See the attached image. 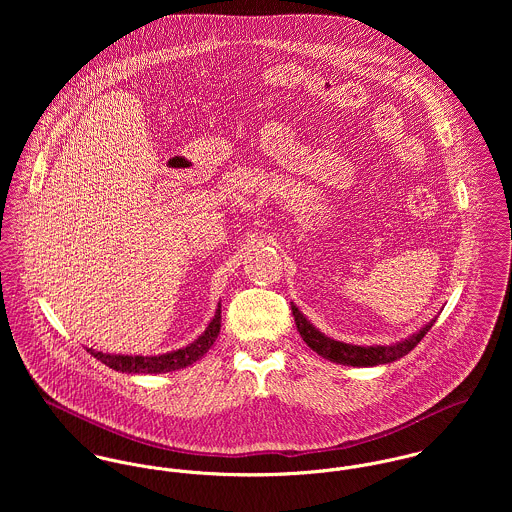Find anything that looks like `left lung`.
I'll use <instances>...</instances> for the list:
<instances>
[{
	"label": "left lung",
	"instance_id": "left-lung-1",
	"mask_svg": "<svg viewBox=\"0 0 512 512\" xmlns=\"http://www.w3.org/2000/svg\"><path fill=\"white\" fill-rule=\"evenodd\" d=\"M293 319L297 325V331L301 335V339L307 343V347H311L317 355H321L327 361H333L337 365L349 366H376L386 365L392 361L402 359L404 355H408L422 339L424 335L432 329V325L436 323V319H432L426 327H422L416 335H412L410 339H404L400 343L394 345H376V347H361V345H349V343H341L335 339L325 337L319 329H315L305 317L303 313L292 303Z\"/></svg>",
	"mask_w": 512,
	"mask_h": 512
}]
</instances>
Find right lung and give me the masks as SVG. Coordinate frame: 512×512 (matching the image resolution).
I'll return each mask as SVG.
<instances>
[{"label":"right lung","instance_id":"1","mask_svg":"<svg viewBox=\"0 0 512 512\" xmlns=\"http://www.w3.org/2000/svg\"><path fill=\"white\" fill-rule=\"evenodd\" d=\"M220 333V305L213 317V321L209 323V327L205 329V333L195 339L189 347H183L179 351L167 353V355H157V357H142V355H108V353H100L94 349H86L94 359H98L100 363H104L114 370L120 372H134V374H161V372H171V370H179L185 366L193 365L195 361H199L217 341Z\"/></svg>","mask_w":512,"mask_h":512}]
</instances>
